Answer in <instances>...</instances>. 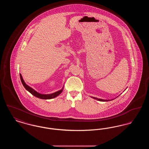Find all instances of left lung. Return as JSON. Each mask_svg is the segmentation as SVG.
I'll list each match as a JSON object with an SVG mask.
<instances>
[{"mask_svg":"<svg viewBox=\"0 0 149 149\" xmlns=\"http://www.w3.org/2000/svg\"><path fill=\"white\" fill-rule=\"evenodd\" d=\"M93 98L94 99H97L99 101H102V102H106V101H109V100H104V99H99V98H95V97H93ZM113 100V99H112Z\"/></svg>","mask_w":149,"mask_h":149,"instance_id":"1","label":"left lung"}]
</instances>
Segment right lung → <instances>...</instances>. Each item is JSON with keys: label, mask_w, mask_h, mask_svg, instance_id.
Here are the masks:
<instances>
[{"label": "right lung", "mask_w": 149, "mask_h": 149, "mask_svg": "<svg viewBox=\"0 0 149 149\" xmlns=\"http://www.w3.org/2000/svg\"><path fill=\"white\" fill-rule=\"evenodd\" d=\"M20 78H21L22 83L23 85L24 86V87L26 88V89L27 91H28L29 92L31 93L32 95H33L36 97H37V98H40V99H50L54 98L56 97L57 96H58L60 94H61V92H63V88L60 91H57L56 92L54 93H52V94H40L39 93L37 92L33 89H32V88L29 86V85H27L26 84V83L24 81L23 79L22 78L21 74H20Z\"/></svg>", "instance_id": "obj_1"}]
</instances>
